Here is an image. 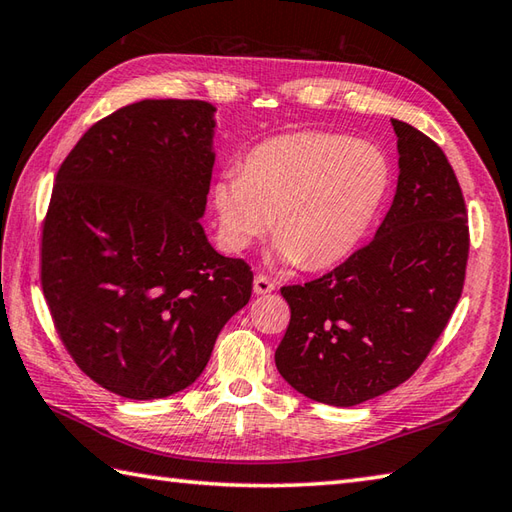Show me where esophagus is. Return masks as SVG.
I'll list each match as a JSON object with an SVG mask.
<instances>
[{
  "instance_id": "34e87169",
  "label": "esophagus",
  "mask_w": 512,
  "mask_h": 512,
  "mask_svg": "<svg viewBox=\"0 0 512 512\" xmlns=\"http://www.w3.org/2000/svg\"><path fill=\"white\" fill-rule=\"evenodd\" d=\"M253 290L255 295H268V292L275 290V281L268 279L266 275H257L253 281Z\"/></svg>"
}]
</instances>
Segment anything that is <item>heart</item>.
<instances>
[{"instance_id": "obj_1", "label": "heart", "mask_w": 512, "mask_h": 512, "mask_svg": "<svg viewBox=\"0 0 512 512\" xmlns=\"http://www.w3.org/2000/svg\"><path fill=\"white\" fill-rule=\"evenodd\" d=\"M391 187V162L367 140L297 132L248 151L213 184L224 244L242 253L270 226L284 264L328 268L361 244ZM276 222H272V215Z\"/></svg>"}]
</instances>
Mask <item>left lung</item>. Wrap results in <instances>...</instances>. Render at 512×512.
I'll return each mask as SVG.
<instances>
[{"label":"left lung","instance_id":"8db88e82","mask_svg":"<svg viewBox=\"0 0 512 512\" xmlns=\"http://www.w3.org/2000/svg\"><path fill=\"white\" fill-rule=\"evenodd\" d=\"M398 187L376 237L330 273L284 286L290 323L275 363L299 394L354 407L405 383L458 306L469 217L444 151L391 118Z\"/></svg>","mask_w":512,"mask_h":512}]
</instances>
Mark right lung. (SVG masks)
<instances>
[{
	"label": "right lung",
	"mask_w": 512,
	"mask_h": 512,
	"mask_svg": "<svg viewBox=\"0 0 512 512\" xmlns=\"http://www.w3.org/2000/svg\"><path fill=\"white\" fill-rule=\"evenodd\" d=\"M215 107L147 99L101 118L61 162L41 233V288L65 350L132 400L189 387L253 290L200 224Z\"/></svg>",
	"instance_id": "right-lung-1"
}]
</instances>
